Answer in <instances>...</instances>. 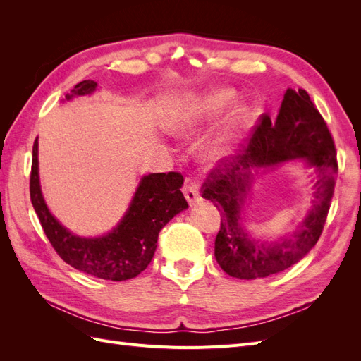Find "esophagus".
Here are the masks:
<instances>
[{
	"label": "esophagus",
	"instance_id": "obj_1",
	"mask_svg": "<svg viewBox=\"0 0 361 361\" xmlns=\"http://www.w3.org/2000/svg\"><path fill=\"white\" fill-rule=\"evenodd\" d=\"M183 194H185V199L188 200V203L191 206L202 200L200 192H199V187L194 182H191L190 179L185 182V185H183Z\"/></svg>",
	"mask_w": 361,
	"mask_h": 361
}]
</instances>
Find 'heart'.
I'll return each instance as SVG.
<instances>
[{"label":"heart","mask_w":361,"mask_h":361,"mask_svg":"<svg viewBox=\"0 0 361 361\" xmlns=\"http://www.w3.org/2000/svg\"><path fill=\"white\" fill-rule=\"evenodd\" d=\"M232 97L233 93L231 90H214L211 93H207L202 96L199 101L174 111L171 116V128L176 130V133H183V130H187L197 123L200 118L215 117L218 114H221L224 111V108L231 104ZM243 120V108H233L232 113L227 116L224 126L221 128L220 133H218L214 145L207 150V158L220 159L223 155L227 154V150L231 149L239 134Z\"/></svg>","instance_id":"heart-1"}]
</instances>
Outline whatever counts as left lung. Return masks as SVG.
Returning a JSON list of instances; mask_svg holds the SVG:
<instances>
[{"instance_id":"1","label":"left lung","mask_w":361,"mask_h":361,"mask_svg":"<svg viewBox=\"0 0 361 361\" xmlns=\"http://www.w3.org/2000/svg\"><path fill=\"white\" fill-rule=\"evenodd\" d=\"M301 159L317 173L314 204L290 237L272 243L251 238L240 223V207L250 186L253 166ZM336 147L324 117L309 93L288 89L276 120L262 116L244 154L216 164L202 185V197L221 211L215 259L228 276L255 280L285 271L316 245L329 215L337 174Z\"/></svg>"}]
</instances>
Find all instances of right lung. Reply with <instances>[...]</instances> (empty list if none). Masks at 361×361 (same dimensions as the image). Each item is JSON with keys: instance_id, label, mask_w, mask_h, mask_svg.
Returning <instances> with one entry per match:
<instances>
[{"instance_id": "1", "label": "right lung", "mask_w": 361, "mask_h": 361, "mask_svg": "<svg viewBox=\"0 0 361 361\" xmlns=\"http://www.w3.org/2000/svg\"><path fill=\"white\" fill-rule=\"evenodd\" d=\"M97 84L92 80L76 84L66 96L90 94ZM37 138L32 145L30 197L43 232L57 255L73 267L97 279L123 281L145 271L155 255L158 235L174 215L187 209L180 191L183 176L176 171L143 176L128 211L110 233L99 238H81L63 227L43 200L39 180Z\"/></svg>"}]
</instances>
